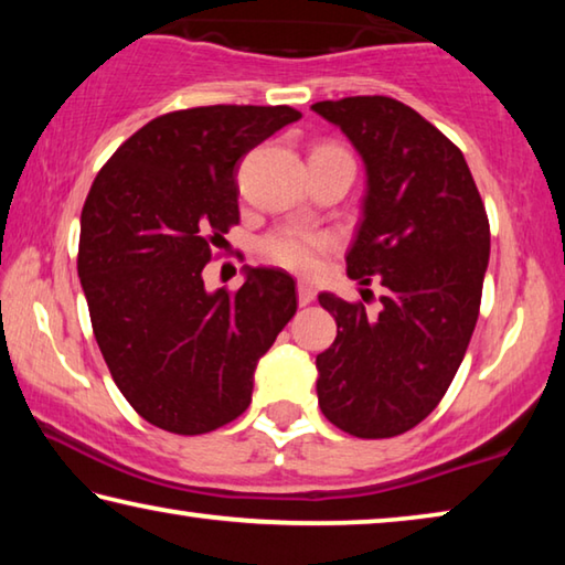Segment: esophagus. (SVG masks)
<instances>
[{"mask_svg":"<svg viewBox=\"0 0 565 565\" xmlns=\"http://www.w3.org/2000/svg\"><path fill=\"white\" fill-rule=\"evenodd\" d=\"M296 294H299L301 306H309L313 299H317V289H313V284H309V281H299V286H296Z\"/></svg>","mask_w":565,"mask_h":565,"instance_id":"1","label":"esophagus"}]
</instances>
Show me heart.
Wrapping results in <instances>:
<instances>
[{
  "instance_id": "obj_1",
  "label": "heart",
  "mask_w": 565,
  "mask_h": 565,
  "mask_svg": "<svg viewBox=\"0 0 565 565\" xmlns=\"http://www.w3.org/2000/svg\"><path fill=\"white\" fill-rule=\"evenodd\" d=\"M333 246H337V238L329 232H317V228L306 226H281L262 238L259 252L266 262L284 266V269L313 274L321 269L323 256L333 252Z\"/></svg>"
}]
</instances>
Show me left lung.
<instances>
[{
    "label": "left lung",
    "instance_id": "8db88e82",
    "mask_svg": "<svg viewBox=\"0 0 565 565\" xmlns=\"http://www.w3.org/2000/svg\"><path fill=\"white\" fill-rule=\"evenodd\" d=\"M366 164L369 191L347 254L351 279L386 286L379 317L321 294L337 341L317 356L321 414L359 438L418 426L451 386L476 329L491 228L466 159L446 134L391 97L311 107Z\"/></svg>",
    "mask_w": 565,
    "mask_h": 565
}]
</instances>
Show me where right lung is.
<instances>
[{
	"label": "right lung",
	"instance_id": "add662e5",
	"mask_svg": "<svg viewBox=\"0 0 565 565\" xmlns=\"http://www.w3.org/2000/svg\"><path fill=\"white\" fill-rule=\"evenodd\" d=\"M291 107L214 104L161 114L102 167L82 209L79 271L94 339L131 408L169 434L216 431L252 404L254 369L296 313L294 279L248 269L204 289L238 224L236 164Z\"/></svg>",
	"mask_w": 565,
	"mask_h": 565
}]
</instances>
